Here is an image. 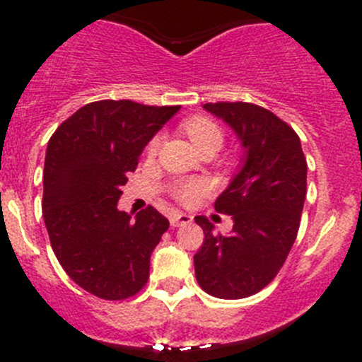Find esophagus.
Segmentation results:
<instances>
[{
  "label": "esophagus",
  "mask_w": 362,
  "mask_h": 362,
  "mask_svg": "<svg viewBox=\"0 0 362 362\" xmlns=\"http://www.w3.org/2000/svg\"><path fill=\"white\" fill-rule=\"evenodd\" d=\"M170 222L173 228H182V226L191 224L192 217L189 214H184V211H173L170 217Z\"/></svg>",
  "instance_id": "34e87169"
}]
</instances>
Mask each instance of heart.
<instances>
[{
  "mask_svg": "<svg viewBox=\"0 0 362 362\" xmlns=\"http://www.w3.org/2000/svg\"><path fill=\"white\" fill-rule=\"evenodd\" d=\"M182 131L202 152H217L224 145V129L217 120L208 115L189 117L182 122ZM159 147L160 136L156 134L147 144V154L156 156L159 152ZM206 191L208 184L203 178H180L171 185V196L182 204H192Z\"/></svg>",
  "mask_w": 362,
  "mask_h": 362,
  "instance_id": "obj_1",
  "label": "heart"
}]
</instances>
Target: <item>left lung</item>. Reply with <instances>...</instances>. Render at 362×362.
I'll list each match as a JSON object with an SVG mask.
<instances>
[{
  "label": "left lung",
  "instance_id": "1",
  "mask_svg": "<svg viewBox=\"0 0 362 362\" xmlns=\"http://www.w3.org/2000/svg\"><path fill=\"white\" fill-rule=\"evenodd\" d=\"M229 124L245 147V163L215 202L231 215L229 235L214 233L204 215V242L194 255L196 280L204 293L242 299L276 276L298 236L306 198V158L296 131L275 113L245 101L204 105Z\"/></svg>",
  "mask_w": 362,
  "mask_h": 362
}]
</instances>
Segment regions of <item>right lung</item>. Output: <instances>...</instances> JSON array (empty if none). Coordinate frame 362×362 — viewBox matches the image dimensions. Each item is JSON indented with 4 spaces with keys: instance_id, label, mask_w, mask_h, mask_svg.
Listing matches in <instances>:
<instances>
[{
    "instance_id": "right-lung-1",
    "label": "right lung",
    "mask_w": 362,
    "mask_h": 362,
    "mask_svg": "<svg viewBox=\"0 0 362 362\" xmlns=\"http://www.w3.org/2000/svg\"><path fill=\"white\" fill-rule=\"evenodd\" d=\"M178 108L94 101L50 136L42 202L50 245L69 279L98 298L120 301L147 284L170 222L151 204L131 218L117 202L145 145Z\"/></svg>"
}]
</instances>
